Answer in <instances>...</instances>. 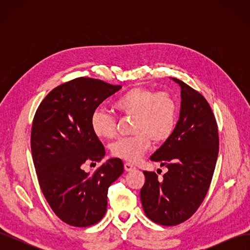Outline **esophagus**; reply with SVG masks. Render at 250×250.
<instances>
[{"instance_id":"obj_1","label":"esophagus","mask_w":250,"mask_h":250,"mask_svg":"<svg viewBox=\"0 0 250 250\" xmlns=\"http://www.w3.org/2000/svg\"><path fill=\"white\" fill-rule=\"evenodd\" d=\"M124 168H125L126 171H131V170L135 169L134 166L132 164H130V163H125L124 164Z\"/></svg>"}]
</instances>
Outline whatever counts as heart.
<instances>
[{"label": "heart", "instance_id": "1", "mask_svg": "<svg viewBox=\"0 0 250 250\" xmlns=\"http://www.w3.org/2000/svg\"><path fill=\"white\" fill-rule=\"evenodd\" d=\"M112 106L120 115L133 117L131 137L121 138L111 144L113 156L127 162H138L147 152L151 140L155 144L167 141L175 129L178 104L167 92L134 86L121 94ZM117 117L113 113L97 108L90 117V126L100 139H111L116 134Z\"/></svg>", "mask_w": 250, "mask_h": 250}]
</instances>
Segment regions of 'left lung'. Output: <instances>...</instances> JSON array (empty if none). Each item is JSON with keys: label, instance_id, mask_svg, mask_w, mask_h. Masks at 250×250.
Segmentation results:
<instances>
[{"label": "left lung", "instance_id": "obj_1", "mask_svg": "<svg viewBox=\"0 0 250 250\" xmlns=\"http://www.w3.org/2000/svg\"><path fill=\"white\" fill-rule=\"evenodd\" d=\"M181 88L180 117L171 137L150 157L168 168L163 179L144 171L141 201L153 222L173 226L185 222L206 198L219 153L217 121L199 92L173 78Z\"/></svg>", "mask_w": 250, "mask_h": 250}]
</instances>
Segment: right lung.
Returning <instances> with one entry per match:
<instances>
[{"instance_id":"obj_1","label":"right lung","mask_w":250,"mask_h":250,"mask_svg":"<svg viewBox=\"0 0 250 250\" xmlns=\"http://www.w3.org/2000/svg\"><path fill=\"white\" fill-rule=\"evenodd\" d=\"M121 88L99 79L75 78L53 88L33 118L31 152L41 190L55 215L75 228L101 220L108 188L124 171L120 158H110L92 173L82 169L106 153L90 117Z\"/></svg>"}]
</instances>
